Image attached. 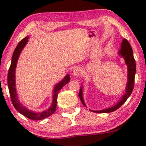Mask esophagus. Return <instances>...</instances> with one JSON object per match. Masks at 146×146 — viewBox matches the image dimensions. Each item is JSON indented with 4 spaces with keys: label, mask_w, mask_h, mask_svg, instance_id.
<instances>
[{
    "label": "esophagus",
    "mask_w": 146,
    "mask_h": 146,
    "mask_svg": "<svg viewBox=\"0 0 146 146\" xmlns=\"http://www.w3.org/2000/svg\"><path fill=\"white\" fill-rule=\"evenodd\" d=\"M80 75H82V70L80 68H76L73 70V75L75 76H78Z\"/></svg>",
    "instance_id": "34e87169"
}]
</instances>
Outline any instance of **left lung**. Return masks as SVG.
Instances as JSON below:
<instances>
[{
  "instance_id": "8db88e82",
  "label": "left lung",
  "mask_w": 146,
  "mask_h": 146,
  "mask_svg": "<svg viewBox=\"0 0 146 146\" xmlns=\"http://www.w3.org/2000/svg\"><path fill=\"white\" fill-rule=\"evenodd\" d=\"M118 55L120 56L123 57L124 59L125 63L127 66V82L126 84V87H125V93L122 95L121 97L120 100L115 105L111 106V108H108L104 110H99V111H90L95 113H111L117 110V109L119 108L123 103H124L126 100L129 98V96L131 94L133 88H134V83H135V76L136 73V62L133 56V50L130 44L129 43L126 39L123 38V40L121 43V48L118 51ZM78 97L80 98L81 102L83 104V105L86 107V104L84 101L83 98V89L82 86H80V90L78 93ZM87 108V107H86Z\"/></svg>"
}]
</instances>
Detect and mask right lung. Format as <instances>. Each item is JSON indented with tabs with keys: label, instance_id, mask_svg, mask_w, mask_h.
<instances>
[{
	"label": "right lung",
	"instance_id": "obj_1",
	"mask_svg": "<svg viewBox=\"0 0 146 146\" xmlns=\"http://www.w3.org/2000/svg\"><path fill=\"white\" fill-rule=\"evenodd\" d=\"M28 36L23 38L19 42L18 45L17 46L15 49L12 55L11 63L9 67L8 74V86L9 88V94H10V97L12 104H13L15 108L16 109L17 111L21 113V114L25 116L29 119L33 120H40L49 117L55 111L56 108V102H57V97L59 91L61 90L64 86L70 82V75H66L60 82L56 84L53 89V100L52 103L48 110L36 113L32 111L28 110L25 106H24L20 102L18 98V94L17 93L16 90V83H15V70L17 67V61L19 57L20 54L23 51L24 46L26 45L27 42H28Z\"/></svg>",
	"mask_w": 146,
	"mask_h": 146
}]
</instances>
